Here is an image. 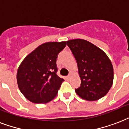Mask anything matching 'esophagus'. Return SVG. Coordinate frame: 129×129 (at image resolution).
<instances>
[{
	"label": "esophagus",
	"instance_id": "esophagus-1",
	"mask_svg": "<svg viewBox=\"0 0 129 129\" xmlns=\"http://www.w3.org/2000/svg\"><path fill=\"white\" fill-rule=\"evenodd\" d=\"M70 77H71V75H68L67 77V79H69Z\"/></svg>",
	"mask_w": 129,
	"mask_h": 129
}]
</instances>
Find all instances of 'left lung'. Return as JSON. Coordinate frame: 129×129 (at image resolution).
<instances>
[{"instance_id": "8db88e82", "label": "left lung", "mask_w": 129, "mask_h": 129, "mask_svg": "<svg viewBox=\"0 0 129 129\" xmlns=\"http://www.w3.org/2000/svg\"><path fill=\"white\" fill-rule=\"evenodd\" d=\"M75 58L81 86L75 89L85 100L95 101L107 94L113 84L114 69L106 54L92 43L82 39L67 42Z\"/></svg>"}]
</instances>
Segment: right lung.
<instances>
[{
  "label": "right lung",
  "mask_w": 129,
  "mask_h": 129,
  "mask_svg": "<svg viewBox=\"0 0 129 129\" xmlns=\"http://www.w3.org/2000/svg\"><path fill=\"white\" fill-rule=\"evenodd\" d=\"M66 42L40 45L25 58L17 69L18 87L29 101L45 104L57 95L63 79L56 75V58Z\"/></svg>",
  "instance_id": "obj_1"
}]
</instances>
